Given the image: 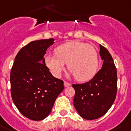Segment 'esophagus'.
Wrapping results in <instances>:
<instances>
[{
    "instance_id": "obj_1",
    "label": "esophagus",
    "mask_w": 131,
    "mask_h": 131,
    "mask_svg": "<svg viewBox=\"0 0 131 131\" xmlns=\"http://www.w3.org/2000/svg\"><path fill=\"white\" fill-rule=\"evenodd\" d=\"M71 84L70 83H68V82L65 81L64 82V86L65 87H69V86H70Z\"/></svg>"
}]
</instances>
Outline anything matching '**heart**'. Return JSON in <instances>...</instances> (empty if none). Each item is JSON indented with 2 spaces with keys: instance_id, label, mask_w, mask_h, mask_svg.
Here are the masks:
<instances>
[{
  "instance_id": "obj_1",
  "label": "heart",
  "mask_w": 131,
  "mask_h": 131,
  "mask_svg": "<svg viewBox=\"0 0 131 131\" xmlns=\"http://www.w3.org/2000/svg\"><path fill=\"white\" fill-rule=\"evenodd\" d=\"M55 53L57 56L48 54L45 57L46 65L54 77L60 76L66 63L71 74L79 81L90 80L98 70V54L90 44L68 41L57 47Z\"/></svg>"
}]
</instances>
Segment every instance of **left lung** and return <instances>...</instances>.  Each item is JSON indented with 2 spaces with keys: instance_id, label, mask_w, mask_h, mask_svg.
<instances>
[{
  "instance_id": "8db88e82",
  "label": "left lung",
  "mask_w": 131,
  "mask_h": 131,
  "mask_svg": "<svg viewBox=\"0 0 131 131\" xmlns=\"http://www.w3.org/2000/svg\"><path fill=\"white\" fill-rule=\"evenodd\" d=\"M102 68L92 80L83 84H73L74 106L85 119H95L107 113L116 97L117 70L113 58L106 48L100 44Z\"/></svg>"
}]
</instances>
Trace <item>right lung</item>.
Wrapping results in <instances>:
<instances>
[{
  "label": "right lung",
  "instance_id": "obj_1",
  "mask_svg": "<svg viewBox=\"0 0 131 131\" xmlns=\"http://www.w3.org/2000/svg\"><path fill=\"white\" fill-rule=\"evenodd\" d=\"M54 39L33 41L16 55L10 74L12 100L20 113L35 121L49 115L63 81L49 72L43 58Z\"/></svg>",
  "mask_w": 131,
  "mask_h": 131
}]
</instances>
